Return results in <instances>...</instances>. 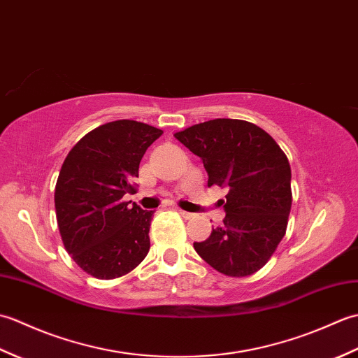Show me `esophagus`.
Masks as SVG:
<instances>
[{"mask_svg": "<svg viewBox=\"0 0 358 358\" xmlns=\"http://www.w3.org/2000/svg\"><path fill=\"white\" fill-rule=\"evenodd\" d=\"M180 214H181V217L186 218V220H191V218L195 217L194 214H191V212H186V210H181V209H180Z\"/></svg>", "mask_w": 358, "mask_h": 358, "instance_id": "obj_1", "label": "esophagus"}]
</instances>
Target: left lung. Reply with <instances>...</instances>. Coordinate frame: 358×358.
I'll return each mask as SVG.
<instances>
[{"instance_id": "obj_1", "label": "left lung", "mask_w": 358, "mask_h": 358, "mask_svg": "<svg viewBox=\"0 0 358 358\" xmlns=\"http://www.w3.org/2000/svg\"><path fill=\"white\" fill-rule=\"evenodd\" d=\"M201 158L208 186L227 187L223 226L194 248L229 277L262 269L286 234L291 166L272 136L249 121L217 118L173 135Z\"/></svg>"}]
</instances>
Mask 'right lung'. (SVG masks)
<instances>
[{"label":"right lung","instance_id":"add662e5","mask_svg":"<svg viewBox=\"0 0 358 358\" xmlns=\"http://www.w3.org/2000/svg\"><path fill=\"white\" fill-rule=\"evenodd\" d=\"M163 131L118 120L86 134L67 154L55 186L64 248L80 268L100 280L126 275L150 248L154 210L123 201L135 189L144 152Z\"/></svg>","mask_w":358,"mask_h":358}]
</instances>
